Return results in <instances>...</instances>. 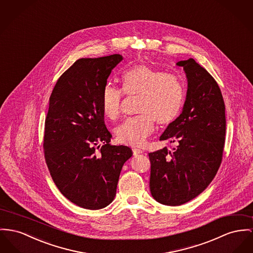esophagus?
<instances>
[{
  "mask_svg": "<svg viewBox=\"0 0 253 253\" xmlns=\"http://www.w3.org/2000/svg\"><path fill=\"white\" fill-rule=\"evenodd\" d=\"M132 152H133V155H138V154H141L142 152H143V151L142 150H139V149H133L132 150Z\"/></svg>",
  "mask_w": 253,
  "mask_h": 253,
  "instance_id": "1",
  "label": "esophagus"
}]
</instances>
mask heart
Returning a JSON list of instances; mask_svg holds the SVG:
<instances>
[{"label":"heart","mask_w":253,"mask_h":253,"mask_svg":"<svg viewBox=\"0 0 253 253\" xmlns=\"http://www.w3.org/2000/svg\"><path fill=\"white\" fill-rule=\"evenodd\" d=\"M123 91L129 97H141L140 116L124 121L115 130L119 143L140 147L154 130L155 122L161 126L172 124L180 115L185 88L175 76L139 64L125 71L121 77ZM123 92L106 85L101 95V109L107 118L114 120L121 113Z\"/></svg>","instance_id":"1"}]
</instances>
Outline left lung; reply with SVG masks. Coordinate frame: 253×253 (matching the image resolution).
<instances>
[{
	"instance_id": "obj_1",
	"label": "left lung",
	"mask_w": 253,
	"mask_h": 253,
	"mask_svg": "<svg viewBox=\"0 0 253 253\" xmlns=\"http://www.w3.org/2000/svg\"><path fill=\"white\" fill-rule=\"evenodd\" d=\"M187 78L182 112L160 141L176 145L149 153L150 189L165 205L190 202L211 183L219 168L225 140V106L214 78L193 58L178 61Z\"/></svg>"
}]
</instances>
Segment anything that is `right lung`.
<instances>
[{
    "label": "right lung",
    "instance_id": "add662e5",
    "mask_svg": "<svg viewBox=\"0 0 253 253\" xmlns=\"http://www.w3.org/2000/svg\"><path fill=\"white\" fill-rule=\"evenodd\" d=\"M121 54L81 58L58 79L45 121L44 154L54 184L70 202L97 210L113 202L120 172L132 156L111 146L101 95Z\"/></svg>",
    "mask_w": 253,
    "mask_h": 253
}]
</instances>
